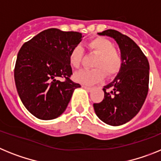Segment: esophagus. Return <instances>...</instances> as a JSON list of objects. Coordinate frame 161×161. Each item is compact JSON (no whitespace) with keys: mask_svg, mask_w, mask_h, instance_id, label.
Here are the masks:
<instances>
[{"mask_svg":"<svg viewBox=\"0 0 161 161\" xmlns=\"http://www.w3.org/2000/svg\"><path fill=\"white\" fill-rule=\"evenodd\" d=\"M82 88H84L85 90L87 91V92H91V91L92 90V87H91V86H86V85H82Z\"/></svg>","mask_w":161,"mask_h":161,"instance_id":"1","label":"esophagus"}]
</instances>
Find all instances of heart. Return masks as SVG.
<instances>
[{
  "label": "heart",
  "instance_id": "1",
  "mask_svg": "<svg viewBox=\"0 0 161 161\" xmlns=\"http://www.w3.org/2000/svg\"><path fill=\"white\" fill-rule=\"evenodd\" d=\"M90 52L97 55L94 61L96 68L82 69L74 75V79L77 82L85 85H92L100 82L105 77V72L108 76H113L119 72L123 63L121 53L114 47L113 42L104 37H97L87 43ZM83 58V50L80 45H76L71 49L69 61L71 66L79 68Z\"/></svg>",
  "mask_w": 161,
  "mask_h": 161
}]
</instances>
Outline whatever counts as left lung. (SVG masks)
<instances>
[{
	"label": "left lung",
	"instance_id": "8db88e82",
	"mask_svg": "<svg viewBox=\"0 0 161 161\" xmlns=\"http://www.w3.org/2000/svg\"><path fill=\"white\" fill-rule=\"evenodd\" d=\"M98 35L116 40L123 63L114 81L104 86V100L93 104V107L102 121L114 126L121 125L137 115L146 100L149 62L136 43L121 32L109 29Z\"/></svg>",
	"mask_w": 161,
	"mask_h": 161
}]
</instances>
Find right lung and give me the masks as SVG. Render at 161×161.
Listing matches in <instances>:
<instances>
[{
	"mask_svg": "<svg viewBox=\"0 0 161 161\" xmlns=\"http://www.w3.org/2000/svg\"><path fill=\"white\" fill-rule=\"evenodd\" d=\"M82 40L77 31L44 30L19 50L14 80L23 105L41 120L55 119L65 112L73 92L80 84L71 80V49ZM57 77L65 80L60 81Z\"/></svg>",
	"mask_w": 161,
	"mask_h": 161,
	"instance_id": "add662e5",
	"label": "right lung"
}]
</instances>
